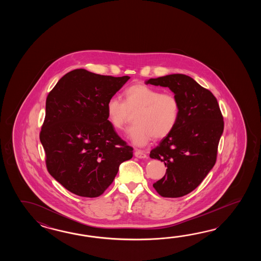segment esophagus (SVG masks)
<instances>
[{"label":"esophagus","instance_id":"34e87169","mask_svg":"<svg viewBox=\"0 0 261 261\" xmlns=\"http://www.w3.org/2000/svg\"><path fill=\"white\" fill-rule=\"evenodd\" d=\"M134 155L136 156V158H138V159H145L147 155L145 154V152L144 151H142V150H135V152H134Z\"/></svg>","mask_w":261,"mask_h":261}]
</instances>
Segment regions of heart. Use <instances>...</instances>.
Returning a JSON list of instances; mask_svg holds the SVG:
<instances>
[{
    "instance_id": "obj_1",
    "label": "heart",
    "mask_w": 261,
    "mask_h": 261,
    "mask_svg": "<svg viewBox=\"0 0 261 261\" xmlns=\"http://www.w3.org/2000/svg\"><path fill=\"white\" fill-rule=\"evenodd\" d=\"M124 100L113 97L106 103V115L112 127L121 130L130 114H135L136 125L129 128L128 136L137 145H144L151 139L166 138L177 125L180 103L177 97L170 92L145 84H134L123 92Z\"/></svg>"
}]
</instances>
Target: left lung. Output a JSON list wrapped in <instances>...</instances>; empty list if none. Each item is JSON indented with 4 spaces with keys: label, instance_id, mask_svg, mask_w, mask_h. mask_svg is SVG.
I'll use <instances>...</instances> for the list:
<instances>
[{
    "label": "left lung",
    "instance_id": "obj_1",
    "mask_svg": "<svg viewBox=\"0 0 261 261\" xmlns=\"http://www.w3.org/2000/svg\"><path fill=\"white\" fill-rule=\"evenodd\" d=\"M146 84L169 88L177 97L180 117L169 136L151 150L166 173L153 184L159 194L179 198L193 191L215 166L224 121L217 98L193 78L174 73L150 78Z\"/></svg>",
    "mask_w": 261,
    "mask_h": 261
}]
</instances>
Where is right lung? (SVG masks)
<instances>
[{"label":"right lung","instance_id":"add662e5","mask_svg":"<svg viewBox=\"0 0 261 261\" xmlns=\"http://www.w3.org/2000/svg\"><path fill=\"white\" fill-rule=\"evenodd\" d=\"M129 76L68 72L50 91L40 141L52 177L73 194L96 198L113 183L132 146L108 121L106 103Z\"/></svg>","mask_w":261,"mask_h":261}]
</instances>
